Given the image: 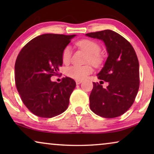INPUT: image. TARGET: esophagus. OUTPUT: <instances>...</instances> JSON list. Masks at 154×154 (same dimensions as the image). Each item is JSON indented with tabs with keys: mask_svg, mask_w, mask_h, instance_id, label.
<instances>
[{
	"mask_svg": "<svg viewBox=\"0 0 154 154\" xmlns=\"http://www.w3.org/2000/svg\"><path fill=\"white\" fill-rule=\"evenodd\" d=\"M81 83H82L81 80H75V83H76L77 85H79V84Z\"/></svg>",
	"mask_w": 154,
	"mask_h": 154,
	"instance_id": "1",
	"label": "esophagus"
}]
</instances>
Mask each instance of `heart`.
<instances>
[{
    "instance_id": "heart-1",
    "label": "heart",
    "mask_w": 154,
    "mask_h": 154,
    "mask_svg": "<svg viewBox=\"0 0 154 154\" xmlns=\"http://www.w3.org/2000/svg\"><path fill=\"white\" fill-rule=\"evenodd\" d=\"M76 45L80 48L88 53L87 62L92 63L94 66H98L102 62V57L100 52L101 51V46L97 42L91 39H83L79 41ZM71 49L69 46L64 48L62 52V62L64 64H68L71 58ZM92 72V68L90 65H73L67 67L66 69V74L69 77L76 80H83Z\"/></svg>"
}]
</instances>
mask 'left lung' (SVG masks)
<instances>
[{"instance_id": "8db88e82", "label": "left lung", "mask_w": 154, "mask_h": 154, "mask_svg": "<svg viewBox=\"0 0 154 154\" xmlns=\"http://www.w3.org/2000/svg\"><path fill=\"white\" fill-rule=\"evenodd\" d=\"M102 40L109 56L98 73L100 83L93 82L90 94V109L97 115L113 119L123 115L134 102L140 88V66L136 52L129 41L111 30L86 33ZM108 86L103 88V81Z\"/></svg>"}]
</instances>
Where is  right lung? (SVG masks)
<instances>
[{
	"mask_svg": "<svg viewBox=\"0 0 154 154\" xmlns=\"http://www.w3.org/2000/svg\"><path fill=\"white\" fill-rule=\"evenodd\" d=\"M75 35L45 33L34 38L19 53L14 66L16 88L23 103L37 116L52 118L68 108L76 85L74 80L62 78L52 82L62 65V52Z\"/></svg>",
	"mask_w": 154,
	"mask_h": 154,
	"instance_id": "1",
	"label": "right lung"
}]
</instances>
